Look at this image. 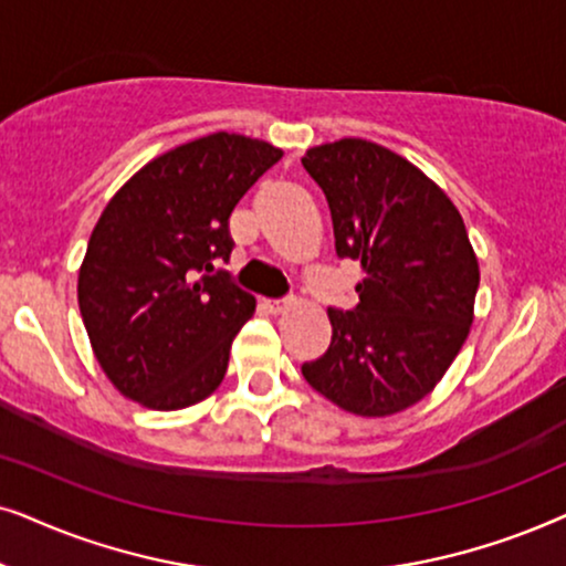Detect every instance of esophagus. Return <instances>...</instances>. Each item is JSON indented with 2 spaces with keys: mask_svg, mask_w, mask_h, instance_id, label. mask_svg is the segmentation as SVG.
Returning a JSON list of instances; mask_svg holds the SVG:
<instances>
[{
  "mask_svg": "<svg viewBox=\"0 0 566 566\" xmlns=\"http://www.w3.org/2000/svg\"><path fill=\"white\" fill-rule=\"evenodd\" d=\"M263 305H266V311L269 313H274V315H279V313H284V311H287V300H266V303H263Z\"/></svg>",
  "mask_w": 566,
  "mask_h": 566,
  "instance_id": "34e87169",
  "label": "esophagus"
}]
</instances>
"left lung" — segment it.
Instances as JSON below:
<instances>
[{
  "label": "left lung",
  "mask_w": 566,
  "mask_h": 566,
  "mask_svg": "<svg viewBox=\"0 0 566 566\" xmlns=\"http://www.w3.org/2000/svg\"><path fill=\"white\" fill-rule=\"evenodd\" d=\"M336 253L361 266L359 305L328 311L331 346L303 375L338 409L380 419L434 390L471 334L479 259L450 196L417 165L367 139L311 147Z\"/></svg>",
  "instance_id": "1"
}]
</instances>
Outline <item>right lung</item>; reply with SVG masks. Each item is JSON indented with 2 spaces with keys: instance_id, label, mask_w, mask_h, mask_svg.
Masks as SVG:
<instances>
[{
  "instance_id": "1",
  "label": "right lung",
  "mask_w": 566,
  "mask_h": 566,
  "mask_svg": "<svg viewBox=\"0 0 566 566\" xmlns=\"http://www.w3.org/2000/svg\"><path fill=\"white\" fill-rule=\"evenodd\" d=\"M282 149L217 132L149 160L105 205L77 276L90 346L120 396L178 411L228 373L230 346L255 300L217 274L243 193Z\"/></svg>"
}]
</instances>
